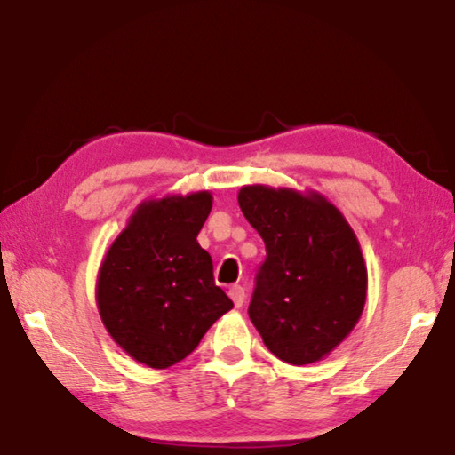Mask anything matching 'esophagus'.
Returning <instances> with one entry per match:
<instances>
[{
    "instance_id": "34e87169",
    "label": "esophagus",
    "mask_w": 455,
    "mask_h": 455,
    "mask_svg": "<svg viewBox=\"0 0 455 455\" xmlns=\"http://www.w3.org/2000/svg\"><path fill=\"white\" fill-rule=\"evenodd\" d=\"M228 296H230V299H233L235 307H243V302H244V288L241 284H233V286L228 288Z\"/></svg>"
}]
</instances>
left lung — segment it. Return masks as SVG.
Wrapping results in <instances>:
<instances>
[{
	"instance_id": "obj_1",
	"label": "left lung",
	"mask_w": 455,
	"mask_h": 455,
	"mask_svg": "<svg viewBox=\"0 0 455 455\" xmlns=\"http://www.w3.org/2000/svg\"><path fill=\"white\" fill-rule=\"evenodd\" d=\"M238 204L267 246L249 307L254 328L288 364L322 360L352 332L366 304L368 270L356 235L318 193L246 185Z\"/></svg>"
}]
</instances>
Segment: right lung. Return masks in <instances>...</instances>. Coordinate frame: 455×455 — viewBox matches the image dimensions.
Listing matches in <instances>:
<instances>
[{"label": "right lung", "instance_id": "add662e5", "mask_svg": "<svg viewBox=\"0 0 455 455\" xmlns=\"http://www.w3.org/2000/svg\"><path fill=\"white\" fill-rule=\"evenodd\" d=\"M211 209L209 191L141 203L99 268L95 299L107 332L148 368L185 360L233 308L196 243Z\"/></svg>", "mask_w": 455, "mask_h": 455}]
</instances>
